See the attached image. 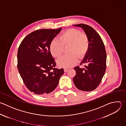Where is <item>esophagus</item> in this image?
Here are the masks:
<instances>
[{
    "instance_id": "obj_1",
    "label": "esophagus",
    "mask_w": 126,
    "mask_h": 126,
    "mask_svg": "<svg viewBox=\"0 0 126 126\" xmlns=\"http://www.w3.org/2000/svg\"><path fill=\"white\" fill-rule=\"evenodd\" d=\"M68 68H65L64 69V72H65V73L67 72L68 71Z\"/></svg>"
}]
</instances>
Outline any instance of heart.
Masks as SVG:
<instances>
[{
	"label": "heart",
	"instance_id": "obj_1",
	"mask_svg": "<svg viewBox=\"0 0 126 126\" xmlns=\"http://www.w3.org/2000/svg\"><path fill=\"white\" fill-rule=\"evenodd\" d=\"M58 39H53L50 44V51L55 57L59 58L64 52V47L69 46L68 52L57 61L60 67L70 68L75 65L79 59H81L87 53L90 42L88 36L75 29H70L64 32Z\"/></svg>",
	"mask_w": 126,
	"mask_h": 126
}]
</instances>
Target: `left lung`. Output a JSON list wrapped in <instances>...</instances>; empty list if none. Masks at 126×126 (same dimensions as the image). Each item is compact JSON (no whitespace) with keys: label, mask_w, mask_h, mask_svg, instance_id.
<instances>
[{"label":"left lung","mask_w":126,"mask_h":126,"mask_svg":"<svg viewBox=\"0 0 126 126\" xmlns=\"http://www.w3.org/2000/svg\"><path fill=\"white\" fill-rule=\"evenodd\" d=\"M81 28L88 36L90 47L80 63L85 64V68L77 66L74 69L76 74L73 80L77 89L82 91L91 92L99 85L106 68V53L103 42L99 34L91 26L83 24L74 25Z\"/></svg>","instance_id":"8db88e82"}]
</instances>
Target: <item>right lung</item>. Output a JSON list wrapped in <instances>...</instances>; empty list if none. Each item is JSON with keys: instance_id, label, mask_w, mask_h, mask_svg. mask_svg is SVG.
<instances>
[{"instance_id": "add662e5", "label": "right lung", "mask_w": 126, "mask_h": 126, "mask_svg": "<svg viewBox=\"0 0 126 126\" xmlns=\"http://www.w3.org/2000/svg\"><path fill=\"white\" fill-rule=\"evenodd\" d=\"M61 29L35 31L25 37L19 47V72L28 89L36 94L53 91L64 74L63 68H55L56 63L49 48L51 41Z\"/></svg>"}]
</instances>
